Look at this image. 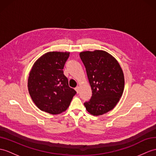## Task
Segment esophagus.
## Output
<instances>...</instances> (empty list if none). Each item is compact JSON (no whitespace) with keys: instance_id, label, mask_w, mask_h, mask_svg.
I'll return each instance as SVG.
<instances>
[{"instance_id":"1","label":"esophagus","mask_w":156,"mask_h":156,"mask_svg":"<svg viewBox=\"0 0 156 156\" xmlns=\"http://www.w3.org/2000/svg\"><path fill=\"white\" fill-rule=\"evenodd\" d=\"M75 90H76V91L77 93H79V91H80V87H79V86H76V87Z\"/></svg>"}]
</instances>
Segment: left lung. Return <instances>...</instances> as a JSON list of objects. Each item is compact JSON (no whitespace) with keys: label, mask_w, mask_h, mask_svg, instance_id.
Masks as SVG:
<instances>
[{"label":"left lung","mask_w":156,"mask_h":156,"mask_svg":"<svg viewBox=\"0 0 156 156\" xmlns=\"http://www.w3.org/2000/svg\"><path fill=\"white\" fill-rule=\"evenodd\" d=\"M84 63L92 96L84 103L86 110L100 115L116 106L124 89V76L120 65L110 54L104 50L80 53Z\"/></svg>","instance_id":"left-lung-1"}]
</instances>
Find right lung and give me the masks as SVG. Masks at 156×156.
Listing matches in <instances>:
<instances>
[{
	"mask_svg": "<svg viewBox=\"0 0 156 156\" xmlns=\"http://www.w3.org/2000/svg\"><path fill=\"white\" fill-rule=\"evenodd\" d=\"M70 52H48L35 62L28 79V92L40 110L56 115L66 111L76 92L68 86L63 68Z\"/></svg>",
	"mask_w": 156,
	"mask_h": 156,
	"instance_id": "obj_1",
	"label": "right lung"
}]
</instances>
